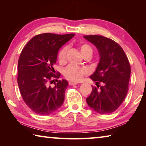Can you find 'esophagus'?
Segmentation results:
<instances>
[{"label":"esophagus","mask_w":146,"mask_h":146,"mask_svg":"<svg viewBox=\"0 0 146 146\" xmlns=\"http://www.w3.org/2000/svg\"><path fill=\"white\" fill-rule=\"evenodd\" d=\"M76 84H78L76 82H69V85H70V86H74V85H76Z\"/></svg>","instance_id":"34e87169"}]
</instances>
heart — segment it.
<instances>
[{
  "instance_id": "heart-1",
  "label": "heart",
  "mask_w": 146,
  "mask_h": 146,
  "mask_svg": "<svg viewBox=\"0 0 146 146\" xmlns=\"http://www.w3.org/2000/svg\"><path fill=\"white\" fill-rule=\"evenodd\" d=\"M80 51L81 55L84 56L87 55H92V49L86 44H82L80 46ZM67 47H64L60 49L58 55V59L60 64L66 62V53H67ZM88 74L87 69L85 68H79L74 66H69L64 71V75L65 77L73 82H79L83 78L84 76Z\"/></svg>"
}]
</instances>
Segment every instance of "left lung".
Masks as SVG:
<instances>
[{
    "label": "left lung",
    "instance_id": "obj_1",
    "mask_svg": "<svg viewBox=\"0 0 146 146\" xmlns=\"http://www.w3.org/2000/svg\"><path fill=\"white\" fill-rule=\"evenodd\" d=\"M84 37L95 46L100 57L95 71L90 76L97 88H92L86 102L95 111L110 114L118 109L126 97L131 74L129 60L123 49L111 39L101 35Z\"/></svg>",
    "mask_w": 146,
    "mask_h": 146
}]
</instances>
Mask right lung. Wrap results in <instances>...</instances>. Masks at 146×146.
<instances>
[{
    "instance_id": "add662e5",
    "label": "right lung",
    "mask_w": 146,
    "mask_h": 146,
    "mask_svg": "<svg viewBox=\"0 0 146 146\" xmlns=\"http://www.w3.org/2000/svg\"><path fill=\"white\" fill-rule=\"evenodd\" d=\"M75 34L42 33L35 36L24 46L18 62L17 82L24 102L34 113L47 115L60 108L68 86L66 80H58L51 88L53 66L60 48Z\"/></svg>"
}]
</instances>
